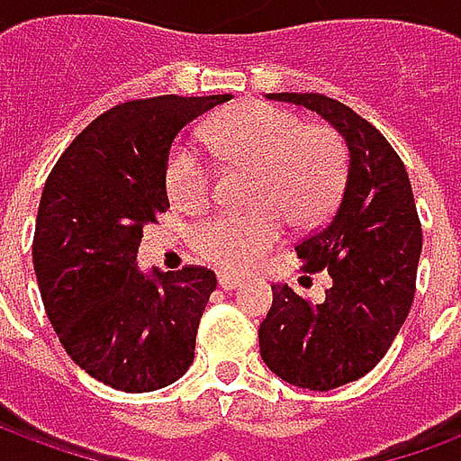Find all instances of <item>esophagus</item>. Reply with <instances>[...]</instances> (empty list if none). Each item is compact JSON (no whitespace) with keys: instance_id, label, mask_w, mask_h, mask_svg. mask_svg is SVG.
<instances>
[{"instance_id":"34e87169","label":"esophagus","mask_w":461,"mask_h":461,"mask_svg":"<svg viewBox=\"0 0 461 461\" xmlns=\"http://www.w3.org/2000/svg\"><path fill=\"white\" fill-rule=\"evenodd\" d=\"M217 281H220V289L230 291L234 289V286H240L241 276L240 274H230V271H220V274H217Z\"/></svg>"}]
</instances>
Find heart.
I'll return each mask as SVG.
<instances>
[{
    "label": "heart",
    "mask_w": 461,
    "mask_h": 461,
    "mask_svg": "<svg viewBox=\"0 0 461 461\" xmlns=\"http://www.w3.org/2000/svg\"><path fill=\"white\" fill-rule=\"evenodd\" d=\"M207 140L224 165L247 170L241 204L200 221L192 249L200 259L227 271L254 267L281 241L284 220L291 227L319 224L339 202L348 172L346 142L326 122H303L274 104L234 105L214 118ZM165 182L182 210H202L212 197V170L190 142L167 155Z\"/></svg>",
    "instance_id": "b5f03b06"
}]
</instances>
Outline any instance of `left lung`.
Instances as JSON below:
<instances>
[{"instance_id": "8db88e82", "label": "left lung", "mask_w": 461, "mask_h": 461, "mask_svg": "<svg viewBox=\"0 0 461 461\" xmlns=\"http://www.w3.org/2000/svg\"><path fill=\"white\" fill-rule=\"evenodd\" d=\"M306 105L346 138V187L329 221L296 244L303 269H326L330 289L311 303L274 284L259 348L271 373L306 390H333L370 373L415 299L422 224L400 155L373 122L323 94H269Z\"/></svg>"}]
</instances>
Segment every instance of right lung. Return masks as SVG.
I'll use <instances>...</instances> for the list:
<instances>
[{
  "instance_id": "add662e5",
  "label": "right lung",
  "mask_w": 461,
  "mask_h": 461,
  "mask_svg": "<svg viewBox=\"0 0 461 461\" xmlns=\"http://www.w3.org/2000/svg\"><path fill=\"white\" fill-rule=\"evenodd\" d=\"M231 95H155L113 105L61 152L36 217L46 316L76 366L122 393L170 385L194 360L214 271L135 269L142 227L167 212L165 167L185 125Z\"/></svg>"
}]
</instances>
